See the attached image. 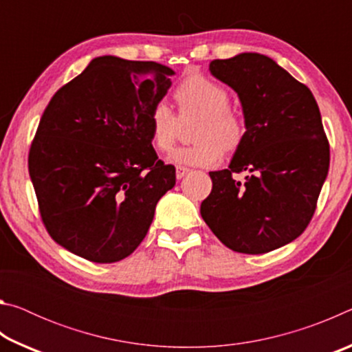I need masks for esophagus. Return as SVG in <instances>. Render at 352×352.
Listing matches in <instances>:
<instances>
[{"mask_svg": "<svg viewBox=\"0 0 352 352\" xmlns=\"http://www.w3.org/2000/svg\"><path fill=\"white\" fill-rule=\"evenodd\" d=\"M186 174H189V169L188 168H184V166H177L175 175H177L178 180H180V178H183Z\"/></svg>", "mask_w": 352, "mask_h": 352, "instance_id": "obj_1", "label": "esophagus"}]
</instances>
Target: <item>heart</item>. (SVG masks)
Returning <instances> with one entry per match:
<instances>
[{
	"label": "heart",
	"mask_w": 352,
	"mask_h": 352,
	"mask_svg": "<svg viewBox=\"0 0 352 352\" xmlns=\"http://www.w3.org/2000/svg\"><path fill=\"white\" fill-rule=\"evenodd\" d=\"M178 113L164 102L153 104L148 113V132L152 146L168 153L174 148L182 132V122L197 118L192 129V146L180 147L170 155L177 164L211 168L223 153L239 152L245 144L248 122L239 111L230 107L226 88L210 77L190 74L177 83L172 91Z\"/></svg>",
	"instance_id": "heart-1"
}]
</instances>
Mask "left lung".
Listing matches in <instances>:
<instances>
[{"label": "left lung", "instance_id": "left-lung-1", "mask_svg": "<svg viewBox=\"0 0 352 352\" xmlns=\"http://www.w3.org/2000/svg\"><path fill=\"white\" fill-rule=\"evenodd\" d=\"M210 69L239 94L248 135L228 169L210 172L212 189L200 214L228 248L269 253L295 241L317 210L331 158L318 105L267 56L217 58ZM242 171L245 182L232 177Z\"/></svg>", "mask_w": 352, "mask_h": 352}]
</instances>
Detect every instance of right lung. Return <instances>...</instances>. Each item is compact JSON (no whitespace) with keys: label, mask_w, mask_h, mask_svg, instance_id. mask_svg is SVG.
<instances>
[{"label":"right lung","mask_w":352,"mask_h":352,"mask_svg":"<svg viewBox=\"0 0 352 352\" xmlns=\"http://www.w3.org/2000/svg\"><path fill=\"white\" fill-rule=\"evenodd\" d=\"M157 62L98 57L41 115L28 168L41 222L80 258L110 264L144 239L175 168L158 160L148 113L170 87Z\"/></svg>","instance_id":"right-lung-1"}]
</instances>
